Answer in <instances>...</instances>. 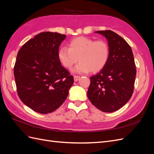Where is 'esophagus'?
<instances>
[{
    "label": "esophagus",
    "instance_id": "1",
    "mask_svg": "<svg viewBox=\"0 0 154 154\" xmlns=\"http://www.w3.org/2000/svg\"><path fill=\"white\" fill-rule=\"evenodd\" d=\"M80 76H74V82H78L79 80H80Z\"/></svg>",
    "mask_w": 154,
    "mask_h": 154
}]
</instances>
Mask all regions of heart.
I'll return each instance as SVG.
<instances>
[{"label": "heart", "mask_w": 154, "mask_h": 154, "mask_svg": "<svg viewBox=\"0 0 154 154\" xmlns=\"http://www.w3.org/2000/svg\"><path fill=\"white\" fill-rule=\"evenodd\" d=\"M109 55L110 49L106 41H94L85 36L71 40L69 43V48L62 47L58 51L60 63L67 69H71L78 60L80 61L73 70L77 73L101 71L108 62Z\"/></svg>", "instance_id": "b5f03b06"}]
</instances>
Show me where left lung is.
I'll list each match as a JSON object with an SVG mask.
<instances>
[{
    "mask_svg": "<svg viewBox=\"0 0 154 154\" xmlns=\"http://www.w3.org/2000/svg\"><path fill=\"white\" fill-rule=\"evenodd\" d=\"M108 42L110 55L101 71L91 77L88 100L104 112L122 108L132 97L136 76L131 48L122 36L110 30L95 31Z\"/></svg>",
    "mask_w": 154,
    "mask_h": 154,
    "instance_id": "left-lung-1",
    "label": "left lung"
}]
</instances>
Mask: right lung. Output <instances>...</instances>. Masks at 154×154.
<instances>
[{
	"label": "right lung",
	"mask_w": 154,
	"mask_h": 154,
	"mask_svg": "<svg viewBox=\"0 0 154 154\" xmlns=\"http://www.w3.org/2000/svg\"><path fill=\"white\" fill-rule=\"evenodd\" d=\"M66 36L42 32L22 45L14 67L18 95L26 106L40 114L58 109L69 94L74 78L58 58Z\"/></svg>",
	"instance_id": "obj_1"
}]
</instances>
